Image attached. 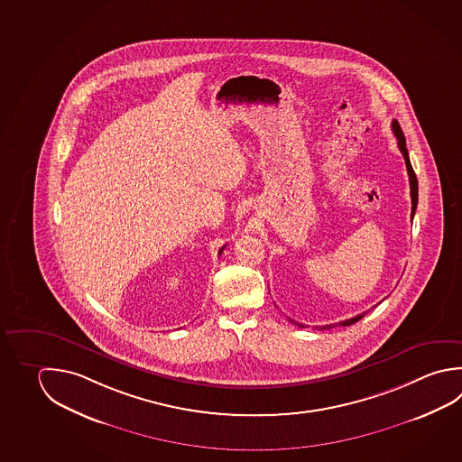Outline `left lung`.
Here are the masks:
<instances>
[{
  "instance_id": "obj_1",
  "label": "left lung",
  "mask_w": 462,
  "mask_h": 462,
  "mask_svg": "<svg viewBox=\"0 0 462 462\" xmlns=\"http://www.w3.org/2000/svg\"><path fill=\"white\" fill-rule=\"evenodd\" d=\"M393 132H394L395 138H397V146H399V150L402 152L403 160H405V166H407V172H409V182H411V218H413V215H415V210H417V203H419V182H417V176H415V172H413V168H411V158H409V152H407V146H405V136L402 134V128L399 125V122L397 120H393ZM365 314L366 312H363V314H358V316H355L352 319L342 320L340 322V326H352L355 322H358L361 318H365ZM293 322V320H291ZM300 328H302L301 324H298ZM332 326H326L324 328H330Z\"/></svg>"
}]
</instances>
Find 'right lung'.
Returning a JSON list of instances; mask_svg holds the SVG:
<instances>
[{
	"mask_svg": "<svg viewBox=\"0 0 462 462\" xmlns=\"http://www.w3.org/2000/svg\"><path fill=\"white\" fill-rule=\"evenodd\" d=\"M223 249H225V245H223V247H221V249H219V254H221V252H223Z\"/></svg>",
	"mask_w": 462,
	"mask_h": 462,
	"instance_id": "1",
	"label": "right lung"
}]
</instances>
